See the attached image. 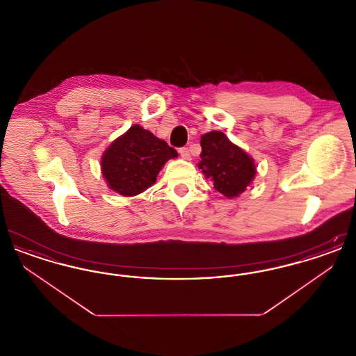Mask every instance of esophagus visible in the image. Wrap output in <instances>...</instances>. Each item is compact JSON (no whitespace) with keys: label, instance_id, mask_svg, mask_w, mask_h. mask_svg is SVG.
Segmentation results:
<instances>
[{"label":"esophagus","instance_id":"1","mask_svg":"<svg viewBox=\"0 0 356 356\" xmlns=\"http://www.w3.org/2000/svg\"><path fill=\"white\" fill-rule=\"evenodd\" d=\"M179 153H180V156L184 159V160H189V149L188 148H180L179 149Z\"/></svg>","mask_w":356,"mask_h":356}]
</instances>
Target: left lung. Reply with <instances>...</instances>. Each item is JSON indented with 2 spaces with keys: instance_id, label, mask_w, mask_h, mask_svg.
<instances>
[{
  "instance_id": "obj_1",
  "label": "left lung",
  "mask_w": 356,
  "mask_h": 356,
  "mask_svg": "<svg viewBox=\"0 0 356 356\" xmlns=\"http://www.w3.org/2000/svg\"><path fill=\"white\" fill-rule=\"evenodd\" d=\"M199 168L225 197H237L254 180V159L219 131L202 136Z\"/></svg>"
}]
</instances>
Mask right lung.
<instances>
[{
  "instance_id": "1",
  "label": "right lung",
  "mask_w": 356,
  "mask_h": 356,
  "mask_svg": "<svg viewBox=\"0 0 356 356\" xmlns=\"http://www.w3.org/2000/svg\"><path fill=\"white\" fill-rule=\"evenodd\" d=\"M175 157L176 149L135 124L104 152L102 173L112 191L136 196L153 186L164 164Z\"/></svg>"
}]
</instances>
